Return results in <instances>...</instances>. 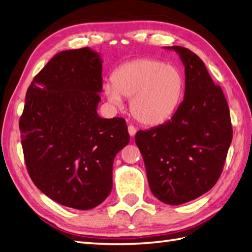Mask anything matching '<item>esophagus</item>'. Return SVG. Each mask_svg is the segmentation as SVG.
I'll return each instance as SVG.
<instances>
[{
	"label": "esophagus",
	"mask_w": 252,
	"mask_h": 252,
	"mask_svg": "<svg viewBox=\"0 0 252 252\" xmlns=\"http://www.w3.org/2000/svg\"><path fill=\"white\" fill-rule=\"evenodd\" d=\"M127 131H128V134H130V136H135V134H136V128L135 127H134L133 126H128L127 127Z\"/></svg>",
	"instance_id": "34e87169"
}]
</instances>
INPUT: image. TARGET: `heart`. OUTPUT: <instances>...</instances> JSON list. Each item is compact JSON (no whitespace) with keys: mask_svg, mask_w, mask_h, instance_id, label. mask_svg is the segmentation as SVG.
Masks as SVG:
<instances>
[{"mask_svg":"<svg viewBox=\"0 0 252 252\" xmlns=\"http://www.w3.org/2000/svg\"><path fill=\"white\" fill-rule=\"evenodd\" d=\"M112 84L103 90L115 106L121 96L130 98V112L139 124L156 126L176 114L183 101L186 79L181 69L155 59H137L122 64L112 74Z\"/></svg>","mask_w":252,"mask_h":252,"instance_id":"heart-1","label":"heart"}]
</instances>
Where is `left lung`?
Wrapping results in <instances>:
<instances>
[{"label": "left lung", "instance_id": "8db88e82", "mask_svg": "<svg viewBox=\"0 0 252 252\" xmlns=\"http://www.w3.org/2000/svg\"><path fill=\"white\" fill-rule=\"evenodd\" d=\"M164 48L176 51L185 66L184 101L165 124L138 131L135 143L153 194L168 205H180L217 183L233 131L223 92L204 62L185 47Z\"/></svg>", "mask_w": 252, "mask_h": 252}]
</instances>
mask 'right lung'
Returning <instances> with one entry per match:
<instances>
[{"mask_svg":"<svg viewBox=\"0 0 252 252\" xmlns=\"http://www.w3.org/2000/svg\"><path fill=\"white\" fill-rule=\"evenodd\" d=\"M102 63L89 47L57 54L29 87L19 121L34 185L55 202L80 210L109 195L115 157L130 142L125 119L97 115Z\"/></svg>","mask_w":252,"mask_h":252,"instance_id":"right-lung-1","label":"right lung"}]
</instances>
